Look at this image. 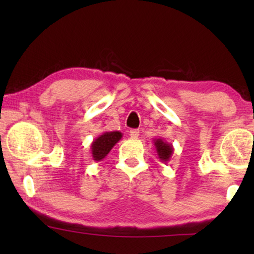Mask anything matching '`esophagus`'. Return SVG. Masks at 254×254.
Returning a JSON list of instances; mask_svg holds the SVG:
<instances>
[{"instance_id":"obj_1","label":"esophagus","mask_w":254,"mask_h":254,"mask_svg":"<svg viewBox=\"0 0 254 254\" xmlns=\"http://www.w3.org/2000/svg\"><path fill=\"white\" fill-rule=\"evenodd\" d=\"M139 135H140V131L136 130V128H133V130L130 131V136L133 137V139H136Z\"/></svg>"}]
</instances>
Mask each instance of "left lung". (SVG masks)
<instances>
[{"instance_id": "8db88e82", "label": "left lung", "mask_w": 254, "mask_h": 254, "mask_svg": "<svg viewBox=\"0 0 254 254\" xmlns=\"http://www.w3.org/2000/svg\"><path fill=\"white\" fill-rule=\"evenodd\" d=\"M153 143L154 147H156L158 158L160 159V161H162L163 163L168 162L174 153L173 144L166 142L163 139H154Z\"/></svg>"}]
</instances>
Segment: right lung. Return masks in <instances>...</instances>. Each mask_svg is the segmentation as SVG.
I'll return each mask as SVG.
<instances>
[{"label":"right lung","instance_id":"obj_1","mask_svg":"<svg viewBox=\"0 0 254 254\" xmlns=\"http://www.w3.org/2000/svg\"><path fill=\"white\" fill-rule=\"evenodd\" d=\"M122 139V133L120 131L104 132L100 136H97L91 144L92 158L95 161H102L112 148Z\"/></svg>","mask_w":254,"mask_h":254}]
</instances>
